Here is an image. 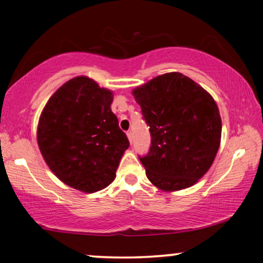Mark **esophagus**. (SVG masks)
Masks as SVG:
<instances>
[{
  "instance_id": "esophagus-1",
  "label": "esophagus",
  "mask_w": 263,
  "mask_h": 263,
  "mask_svg": "<svg viewBox=\"0 0 263 263\" xmlns=\"http://www.w3.org/2000/svg\"><path fill=\"white\" fill-rule=\"evenodd\" d=\"M126 135H127L129 143H132V140H134V136H132V132L131 131H127V132H126Z\"/></svg>"
}]
</instances>
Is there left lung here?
Wrapping results in <instances>:
<instances>
[{
    "label": "left lung",
    "mask_w": 263,
    "mask_h": 263,
    "mask_svg": "<svg viewBox=\"0 0 263 263\" xmlns=\"http://www.w3.org/2000/svg\"><path fill=\"white\" fill-rule=\"evenodd\" d=\"M149 126V152L140 161L149 182L164 192L194 185L209 171L221 140L213 96L185 75H159L132 91Z\"/></svg>",
    "instance_id": "1"
}]
</instances>
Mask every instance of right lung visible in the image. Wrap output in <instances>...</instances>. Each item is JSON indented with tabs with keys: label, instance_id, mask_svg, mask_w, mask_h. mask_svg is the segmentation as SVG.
<instances>
[{
	"label": "right lung",
	"instance_id": "right-lung-1",
	"mask_svg": "<svg viewBox=\"0 0 263 263\" xmlns=\"http://www.w3.org/2000/svg\"><path fill=\"white\" fill-rule=\"evenodd\" d=\"M114 93L87 77L66 81L39 117L37 141L45 163L71 188L95 193L114 182L127 136L111 111Z\"/></svg>",
	"mask_w": 263,
	"mask_h": 263
}]
</instances>
